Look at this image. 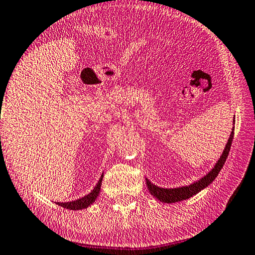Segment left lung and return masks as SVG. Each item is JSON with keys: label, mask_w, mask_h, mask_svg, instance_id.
Wrapping results in <instances>:
<instances>
[{"label": "left lung", "mask_w": 255, "mask_h": 255, "mask_svg": "<svg viewBox=\"0 0 255 255\" xmlns=\"http://www.w3.org/2000/svg\"><path fill=\"white\" fill-rule=\"evenodd\" d=\"M233 125H235V118L233 119ZM234 128L235 127L232 128V132L230 135V138H228L227 144L225 146V149L223 150V154L221 155V157H219L218 161L216 162L213 169H211L206 175L202 176L200 180L195 181V182L189 184V185H184V187L171 188V189L166 188L165 189V188L157 187V185H155L150 182L148 179H146V184H147V188L149 190L150 195H153V197L156 198V199H158L159 201L165 202V204H172V202L187 200V199H189V198H191L192 196L197 195L198 192H200L202 189L208 187V185L216 179V176L218 175V173L222 170L223 165L226 162V158H227L228 153H230V149H231L233 137H234Z\"/></svg>", "instance_id": "obj_1"}]
</instances>
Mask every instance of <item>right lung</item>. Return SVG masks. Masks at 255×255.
Returning <instances> with one entry per match:
<instances>
[{
	"mask_svg": "<svg viewBox=\"0 0 255 255\" xmlns=\"http://www.w3.org/2000/svg\"><path fill=\"white\" fill-rule=\"evenodd\" d=\"M102 179H103V173L101 175L100 180L98 181V183L94 189L92 190L89 195L80 198V199H76L74 201H68V202H57V205L63 207V208L71 209V210H81L84 208H88L89 206H91L99 196L101 190V184H102Z\"/></svg>",
	"mask_w": 255,
	"mask_h": 255,
	"instance_id": "right-lung-1",
	"label": "right lung"
}]
</instances>
